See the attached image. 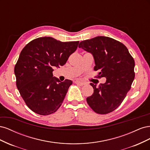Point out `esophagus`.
I'll list each match as a JSON object with an SVG mask.
<instances>
[{
	"instance_id": "34e87169",
	"label": "esophagus",
	"mask_w": 150,
	"mask_h": 150,
	"mask_svg": "<svg viewBox=\"0 0 150 150\" xmlns=\"http://www.w3.org/2000/svg\"><path fill=\"white\" fill-rule=\"evenodd\" d=\"M75 83L76 84H78V85H79V86H83V85H84V83H83V82H81V81H75Z\"/></svg>"
}]
</instances>
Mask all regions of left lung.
<instances>
[{
  "instance_id": "8db88e82",
  "label": "left lung",
  "mask_w": 150,
  "mask_h": 150,
  "mask_svg": "<svg viewBox=\"0 0 150 150\" xmlns=\"http://www.w3.org/2000/svg\"><path fill=\"white\" fill-rule=\"evenodd\" d=\"M79 47L93 55L99 78L106 83L98 87L90 83L94 93L86 98L89 106L98 114L105 115L118 107L131 89L134 78V61L123 44L105 36L81 41Z\"/></svg>"
}]
</instances>
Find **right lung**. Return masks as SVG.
Segmentation results:
<instances>
[{"instance_id": "right-lung-1", "label": "right lung", "mask_w": 150, "mask_h": 150, "mask_svg": "<svg viewBox=\"0 0 150 150\" xmlns=\"http://www.w3.org/2000/svg\"><path fill=\"white\" fill-rule=\"evenodd\" d=\"M79 41L63 42L51 37L35 39L22 50L14 67L16 85L27 106L40 115L55 112L72 81L53 77V67L64 66Z\"/></svg>"}]
</instances>
